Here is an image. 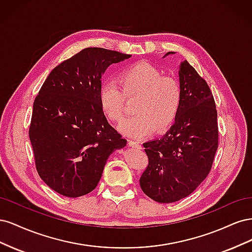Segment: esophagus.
Segmentation results:
<instances>
[{
  "instance_id": "esophagus-1",
  "label": "esophagus",
  "mask_w": 252,
  "mask_h": 252,
  "mask_svg": "<svg viewBox=\"0 0 252 252\" xmlns=\"http://www.w3.org/2000/svg\"><path fill=\"white\" fill-rule=\"evenodd\" d=\"M128 144H129V146H130V147H133V148H136V149H141V148H142L141 144L138 143V142H134V141H130V140H129V141H128Z\"/></svg>"
}]
</instances>
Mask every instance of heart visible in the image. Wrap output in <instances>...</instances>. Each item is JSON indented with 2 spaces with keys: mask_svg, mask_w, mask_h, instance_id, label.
Here are the masks:
<instances>
[{
  "mask_svg": "<svg viewBox=\"0 0 252 252\" xmlns=\"http://www.w3.org/2000/svg\"><path fill=\"white\" fill-rule=\"evenodd\" d=\"M118 84L103 82L97 100L104 116L111 122L123 119L125 97H135L133 117L125 120L119 130L128 138L144 139L156 130L164 133L174 124L181 110L183 93L177 79L163 75L146 62L129 66L119 73Z\"/></svg>",
  "mask_w": 252,
  "mask_h": 252,
  "instance_id": "obj_1",
  "label": "heart"
}]
</instances>
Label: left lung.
Returning a JSON list of instances; mask_svg holds the SVG:
<instances>
[{
	"mask_svg": "<svg viewBox=\"0 0 252 252\" xmlns=\"http://www.w3.org/2000/svg\"><path fill=\"white\" fill-rule=\"evenodd\" d=\"M179 80L183 98L178 119L162 138L143 144L149 163L140 185L158 203L192 193L208 175L218 149V113L209 86L186 60L180 63Z\"/></svg>",
	"mask_w": 252,
	"mask_h": 252,
	"instance_id": "1",
	"label": "left lung"
}]
</instances>
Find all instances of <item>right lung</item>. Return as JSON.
I'll return each mask as SVG.
<instances>
[{
  "label": "right lung",
  "instance_id": "1",
  "mask_svg": "<svg viewBox=\"0 0 252 252\" xmlns=\"http://www.w3.org/2000/svg\"><path fill=\"white\" fill-rule=\"evenodd\" d=\"M130 57L85 48L45 80L33 103L29 139L37 173L56 192L68 197L91 192L109 156L126 146L103 114L97 93L106 69Z\"/></svg>",
  "mask_w": 252,
  "mask_h": 252
}]
</instances>
